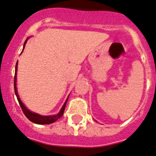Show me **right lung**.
Listing matches in <instances>:
<instances>
[{"instance_id":"obj_1","label":"right lung","mask_w":156,"mask_h":156,"mask_svg":"<svg viewBox=\"0 0 156 156\" xmlns=\"http://www.w3.org/2000/svg\"><path fill=\"white\" fill-rule=\"evenodd\" d=\"M28 40V38H27ZM27 40H26L25 43H24V48H25V46H26V43ZM17 66H18V62L16 63V66H15V79H14V88H15V95L17 96V99L19 101V103L20 105L21 108L22 109V112L24 113V114L26 115V116L29 119L30 121H32L33 123H38V124H49V123H52L55 122L56 120H58L59 118H61V116H63L64 112V109H65L66 104H67V101L68 99L64 102V106L61 108V111L59 112V113H57V115H54V116H41L40 114H37V113H33V112L29 111V109H27V108L24 106L23 103L22 102L21 99H19V95H18V92H17V88H16V71H17Z\"/></svg>"}]
</instances>
